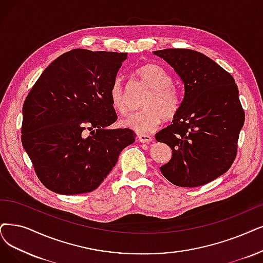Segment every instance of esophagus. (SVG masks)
I'll return each mask as SVG.
<instances>
[{
    "label": "esophagus",
    "mask_w": 263,
    "mask_h": 263,
    "mask_svg": "<svg viewBox=\"0 0 263 263\" xmlns=\"http://www.w3.org/2000/svg\"><path fill=\"white\" fill-rule=\"evenodd\" d=\"M138 140L142 143H148V142H151L153 140V138L151 137L150 135H144V134H140L138 136Z\"/></svg>",
    "instance_id": "obj_1"
}]
</instances>
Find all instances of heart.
<instances>
[{
    "instance_id": "1",
    "label": "heart",
    "mask_w": 263,
    "mask_h": 263,
    "mask_svg": "<svg viewBox=\"0 0 263 263\" xmlns=\"http://www.w3.org/2000/svg\"><path fill=\"white\" fill-rule=\"evenodd\" d=\"M136 74L151 90L142 103L144 110L130 115L122 125L138 134L151 133L159 127L163 120L175 119L181 106L180 93L172 85L173 78L170 72L159 65H142L136 70ZM109 95L115 111L121 114L128 112L123 80L120 77L113 80Z\"/></svg>"
}]
</instances>
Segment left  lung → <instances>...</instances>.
<instances>
[{
    "label": "left lung",
    "instance_id": "left-lung-1",
    "mask_svg": "<svg viewBox=\"0 0 263 263\" xmlns=\"http://www.w3.org/2000/svg\"><path fill=\"white\" fill-rule=\"evenodd\" d=\"M178 73L184 97L173 124L155 139L170 145L172 160L161 167L178 186L194 187L215 180L233 164L245 122L233 77L202 52L186 48L155 50Z\"/></svg>",
    "mask_w": 263,
    "mask_h": 263
}]
</instances>
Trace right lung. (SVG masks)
I'll list each match as a JSON object with an SVG mask.
<instances>
[{
    "label": "right lung",
    "mask_w": 263,
    "mask_h": 263,
    "mask_svg": "<svg viewBox=\"0 0 263 263\" xmlns=\"http://www.w3.org/2000/svg\"><path fill=\"white\" fill-rule=\"evenodd\" d=\"M126 58L127 52L72 49L52 61L28 93L22 142L50 191L96 190L135 141L134 130L109 128L118 119L109 90Z\"/></svg>",
    "instance_id": "right-lung-1"
}]
</instances>
